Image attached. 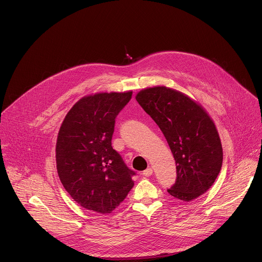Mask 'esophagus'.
I'll use <instances>...</instances> for the list:
<instances>
[{
    "label": "esophagus",
    "instance_id": "1",
    "mask_svg": "<svg viewBox=\"0 0 262 262\" xmlns=\"http://www.w3.org/2000/svg\"><path fill=\"white\" fill-rule=\"evenodd\" d=\"M152 173H154V171H152V169H151V168H147L145 171H143V175H144V176H146V177H148V176H151V175H152Z\"/></svg>",
    "mask_w": 262,
    "mask_h": 262
}]
</instances>
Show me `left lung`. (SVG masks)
<instances>
[{
    "label": "left lung",
    "mask_w": 262,
    "mask_h": 262,
    "mask_svg": "<svg viewBox=\"0 0 262 262\" xmlns=\"http://www.w3.org/2000/svg\"><path fill=\"white\" fill-rule=\"evenodd\" d=\"M136 99L163 132L176 163V182L168 193L185 202L203 195L215 181L223 148L213 120L201 104L166 86L146 88Z\"/></svg>",
    "instance_id": "obj_1"
}]
</instances>
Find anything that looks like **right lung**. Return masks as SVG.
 <instances>
[{"mask_svg":"<svg viewBox=\"0 0 262 262\" xmlns=\"http://www.w3.org/2000/svg\"><path fill=\"white\" fill-rule=\"evenodd\" d=\"M133 91L82 97L66 114L56 144L59 178L71 198L97 213H111L134 186L135 172L112 147L115 118Z\"/></svg>","mask_w":262,"mask_h":262,"instance_id":"obj_1","label":"right lung"}]
</instances>
